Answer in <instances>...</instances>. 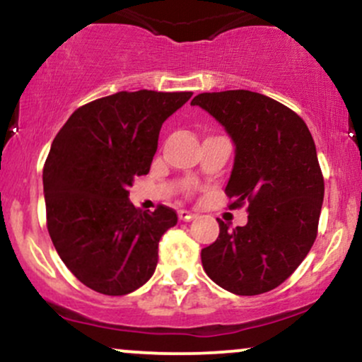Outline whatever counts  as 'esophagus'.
Listing matches in <instances>:
<instances>
[{"instance_id":"1","label":"esophagus","mask_w":362,"mask_h":362,"mask_svg":"<svg viewBox=\"0 0 362 362\" xmlns=\"http://www.w3.org/2000/svg\"><path fill=\"white\" fill-rule=\"evenodd\" d=\"M178 218H180V221H190V219L195 218V214L190 213V211H187V209H180L178 211Z\"/></svg>"}]
</instances>
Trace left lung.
I'll use <instances>...</instances> for the list:
<instances>
[{"instance_id": "left-lung-1", "label": "left lung", "mask_w": 362, "mask_h": 362, "mask_svg": "<svg viewBox=\"0 0 362 362\" xmlns=\"http://www.w3.org/2000/svg\"><path fill=\"white\" fill-rule=\"evenodd\" d=\"M213 115L235 144L226 195L247 202L248 221L202 248L201 260L216 284L238 296L282 284L317 238L323 185L308 126L282 103L248 90L201 93L190 102Z\"/></svg>"}]
</instances>
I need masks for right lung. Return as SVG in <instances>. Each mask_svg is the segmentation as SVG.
<instances>
[{
  "instance_id": "obj_1",
  "label": "right lung",
  "mask_w": 362,
  "mask_h": 362,
  "mask_svg": "<svg viewBox=\"0 0 362 362\" xmlns=\"http://www.w3.org/2000/svg\"><path fill=\"white\" fill-rule=\"evenodd\" d=\"M190 91H119L73 112L44 165L47 230L66 267L97 293L122 296L146 284L158 243L177 213H146L129 202V187L146 175L160 129Z\"/></svg>"
}]
</instances>
